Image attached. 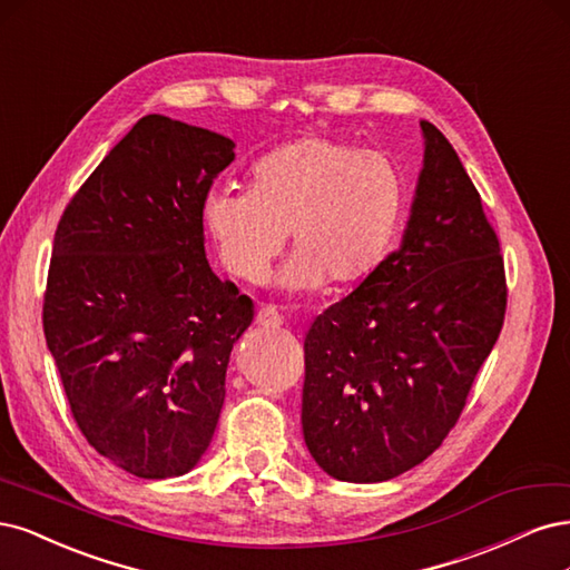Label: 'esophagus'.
<instances>
[{"label":"esophagus","instance_id":"obj_1","mask_svg":"<svg viewBox=\"0 0 570 570\" xmlns=\"http://www.w3.org/2000/svg\"><path fill=\"white\" fill-rule=\"evenodd\" d=\"M255 322H258V324L265 326V328H279V326L284 324V317L279 315L277 307L263 305V307L258 309V315H255Z\"/></svg>","mask_w":570,"mask_h":570}]
</instances>
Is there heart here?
<instances>
[{
	"label": "heart",
	"instance_id": "1",
	"mask_svg": "<svg viewBox=\"0 0 570 570\" xmlns=\"http://www.w3.org/2000/svg\"><path fill=\"white\" fill-rule=\"evenodd\" d=\"M405 206V179L389 158L309 135L255 160L248 194H208L200 219L232 277L258 282L288 234L293 258L274 286L343 293L389 258Z\"/></svg>",
	"mask_w": 570,
	"mask_h": 570
}]
</instances>
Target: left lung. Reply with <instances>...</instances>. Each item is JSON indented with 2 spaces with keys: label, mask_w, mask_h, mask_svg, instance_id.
Masks as SVG:
<instances>
[{
  "label": "left lung",
  "mask_w": 570,
  "mask_h": 570,
  "mask_svg": "<svg viewBox=\"0 0 570 570\" xmlns=\"http://www.w3.org/2000/svg\"><path fill=\"white\" fill-rule=\"evenodd\" d=\"M419 125L424 165L400 248L305 336L303 438L345 483L391 481L440 448L504 322L481 194L445 135Z\"/></svg>",
  "instance_id": "1"
}]
</instances>
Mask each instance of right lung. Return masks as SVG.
<instances>
[{
	"mask_svg": "<svg viewBox=\"0 0 570 570\" xmlns=\"http://www.w3.org/2000/svg\"><path fill=\"white\" fill-rule=\"evenodd\" d=\"M234 160L206 127L144 116L53 236L45 338L87 443L137 479L206 454L253 303L206 258L200 206Z\"/></svg>",
	"mask_w": 570,
	"mask_h": 570,
	"instance_id": "right-lung-1",
	"label": "right lung"
}]
</instances>
